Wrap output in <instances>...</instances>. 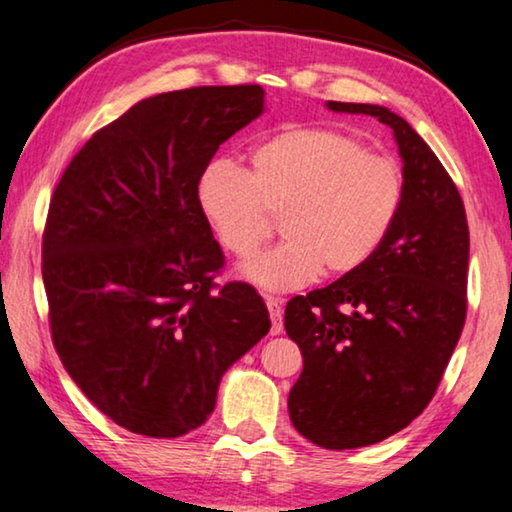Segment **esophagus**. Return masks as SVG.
I'll list each match as a JSON object with an SVG mask.
<instances>
[{
	"instance_id": "34e87169",
	"label": "esophagus",
	"mask_w": 512,
	"mask_h": 512,
	"mask_svg": "<svg viewBox=\"0 0 512 512\" xmlns=\"http://www.w3.org/2000/svg\"><path fill=\"white\" fill-rule=\"evenodd\" d=\"M265 305H268L270 318H272L270 332L272 335H281V330H284V311H281V298H272V295H268V298H265Z\"/></svg>"
}]
</instances>
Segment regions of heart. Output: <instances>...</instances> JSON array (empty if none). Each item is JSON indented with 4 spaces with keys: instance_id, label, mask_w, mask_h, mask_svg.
<instances>
[{
    "instance_id": "1",
    "label": "heart",
    "mask_w": 512,
    "mask_h": 512,
    "mask_svg": "<svg viewBox=\"0 0 512 512\" xmlns=\"http://www.w3.org/2000/svg\"><path fill=\"white\" fill-rule=\"evenodd\" d=\"M249 173L212 161L198 180V203L221 247L247 258L281 217L286 242L240 265L263 291H295L325 270L346 277L369 263L402 212L404 175L335 129L279 131L249 154Z\"/></svg>"
}]
</instances>
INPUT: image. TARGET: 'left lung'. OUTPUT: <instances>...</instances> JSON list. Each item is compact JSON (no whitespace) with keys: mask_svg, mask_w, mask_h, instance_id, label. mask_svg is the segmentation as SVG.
<instances>
[{"mask_svg":"<svg viewBox=\"0 0 512 512\" xmlns=\"http://www.w3.org/2000/svg\"><path fill=\"white\" fill-rule=\"evenodd\" d=\"M388 124L404 175L402 212L358 272L286 305L302 367L288 395L298 432L348 450L404 429L432 402L466 318L469 224L446 168L404 117L374 103H325Z\"/></svg>","mask_w":512,"mask_h":512,"instance_id":"left-lung-1","label":"left lung"}]
</instances>
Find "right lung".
Instances as JSON below:
<instances>
[{"mask_svg":"<svg viewBox=\"0 0 512 512\" xmlns=\"http://www.w3.org/2000/svg\"><path fill=\"white\" fill-rule=\"evenodd\" d=\"M265 110L261 85L191 87L138 101L87 140L43 233L53 344L101 413L152 439L201 427L226 369L270 330L224 265L198 203L214 152Z\"/></svg>","mask_w":512,"mask_h":512,"instance_id":"right-lung-1","label":"right lung"}]
</instances>
